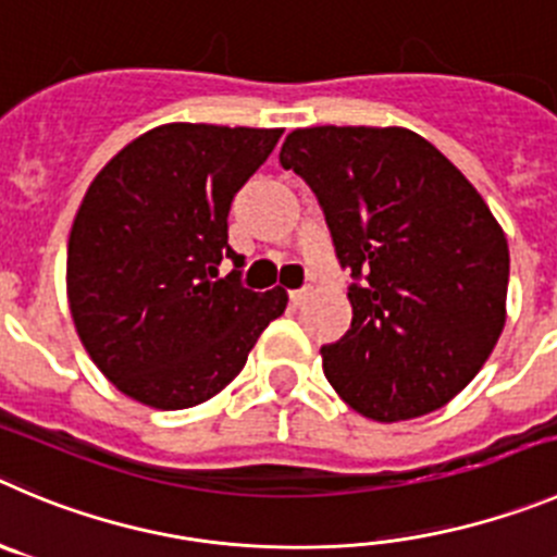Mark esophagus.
<instances>
[{
    "instance_id": "34e87169",
    "label": "esophagus",
    "mask_w": 557,
    "mask_h": 557,
    "mask_svg": "<svg viewBox=\"0 0 557 557\" xmlns=\"http://www.w3.org/2000/svg\"><path fill=\"white\" fill-rule=\"evenodd\" d=\"M308 296H310V288H296V290H290L288 299H290V302H294V305H302L305 299H308Z\"/></svg>"
}]
</instances>
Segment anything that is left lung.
<instances>
[{"label":"left lung","instance_id":"obj_1","mask_svg":"<svg viewBox=\"0 0 557 557\" xmlns=\"http://www.w3.org/2000/svg\"><path fill=\"white\" fill-rule=\"evenodd\" d=\"M280 164L319 200L351 326L324 376L379 423L420 418L472 382L506 324L508 242L475 186L409 128L315 126Z\"/></svg>","mask_w":557,"mask_h":557}]
</instances>
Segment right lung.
Here are the masks:
<instances>
[{
  "label": "right lung",
  "mask_w": 557,
  "mask_h": 557,
  "mask_svg": "<svg viewBox=\"0 0 557 557\" xmlns=\"http://www.w3.org/2000/svg\"><path fill=\"white\" fill-rule=\"evenodd\" d=\"M280 128L168 123L96 175L67 238V302L103 376L139 404L186 409L238 376L283 288L242 285L227 244L236 191ZM234 261L227 278L219 263Z\"/></svg>",
  "instance_id": "1"
}]
</instances>
